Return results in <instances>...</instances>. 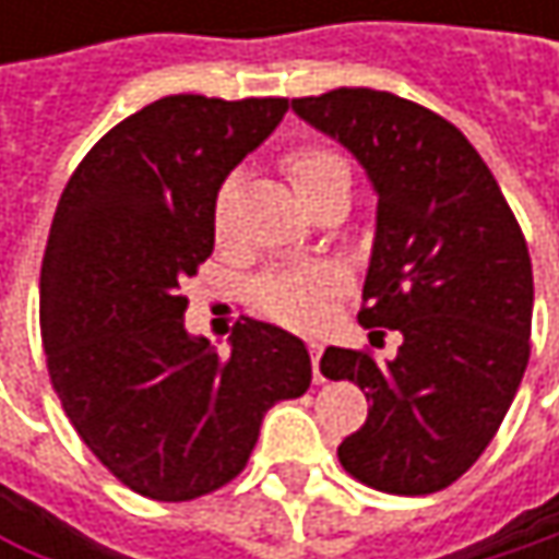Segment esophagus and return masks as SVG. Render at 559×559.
<instances>
[{"label": "esophagus", "instance_id": "esophagus-1", "mask_svg": "<svg viewBox=\"0 0 559 559\" xmlns=\"http://www.w3.org/2000/svg\"><path fill=\"white\" fill-rule=\"evenodd\" d=\"M320 356H323V346L317 340H310V359H313V382H326L323 372H320Z\"/></svg>", "mask_w": 559, "mask_h": 559}]
</instances>
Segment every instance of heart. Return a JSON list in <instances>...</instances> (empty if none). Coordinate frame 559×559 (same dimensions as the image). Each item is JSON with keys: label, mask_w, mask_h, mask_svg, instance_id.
Instances as JSON below:
<instances>
[{"label": "heart", "mask_w": 559, "mask_h": 559, "mask_svg": "<svg viewBox=\"0 0 559 559\" xmlns=\"http://www.w3.org/2000/svg\"><path fill=\"white\" fill-rule=\"evenodd\" d=\"M281 170L287 177V183L294 187V193L310 206L313 200H320L326 190L349 183V165L343 155L323 148V145H300L290 148L281 158ZM233 193V180H223L216 203H213V216L216 223H223L226 203ZM340 290V275L333 269H300V272H284L272 275L259 287V300L262 307L290 326H313L317 320H323V313L330 310V300Z\"/></svg>", "instance_id": "b5f03b06"}]
</instances>
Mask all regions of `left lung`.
I'll return each instance as SVG.
<instances>
[{"mask_svg":"<svg viewBox=\"0 0 559 559\" xmlns=\"http://www.w3.org/2000/svg\"><path fill=\"white\" fill-rule=\"evenodd\" d=\"M290 109L340 142L379 197L359 323L401 333L382 366L340 346L320 359L326 379L372 401L340 463L379 492H440L483 456L527 369V242L492 170L437 112L346 86Z\"/></svg>","mask_w":559,"mask_h":559,"instance_id":"obj_1","label":"left lung"}]
</instances>
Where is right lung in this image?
<instances>
[{
	"instance_id": "add662e5",
	"label": "right lung",
	"mask_w": 559,
	"mask_h": 559,
	"mask_svg": "<svg viewBox=\"0 0 559 559\" xmlns=\"http://www.w3.org/2000/svg\"><path fill=\"white\" fill-rule=\"evenodd\" d=\"M287 99L165 96L73 170L41 262V343L57 397L129 489L190 502L236 479L265 411L310 389L307 346L246 320L216 353L183 330L180 284L216 239L213 203Z\"/></svg>"
}]
</instances>
